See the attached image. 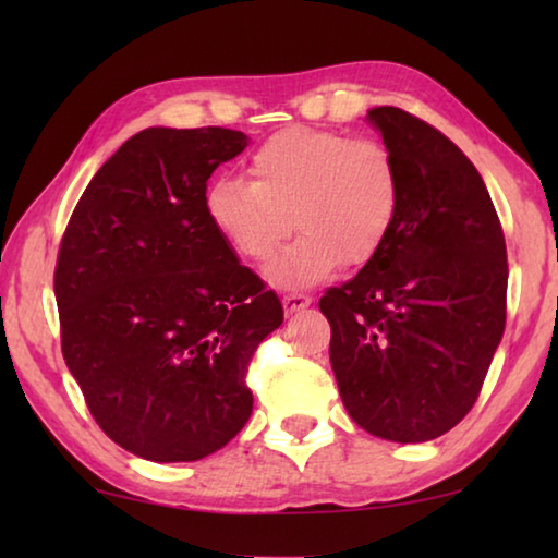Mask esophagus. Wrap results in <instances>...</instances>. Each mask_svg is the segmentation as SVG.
<instances>
[{"instance_id": "34e87169", "label": "esophagus", "mask_w": 558, "mask_h": 558, "mask_svg": "<svg viewBox=\"0 0 558 558\" xmlns=\"http://www.w3.org/2000/svg\"><path fill=\"white\" fill-rule=\"evenodd\" d=\"M310 305H313V298L302 295V292H288V295L282 298V310H286V315L300 313V310H305Z\"/></svg>"}]
</instances>
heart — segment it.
<instances>
[{
    "mask_svg": "<svg viewBox=\"0 0 558 558\" xmlns=\"http://www.w3.org/2000/svg\"><path fill=\"white\" fill-rule=\"evenodd\" d=\"M248 179L219 177L206 189V216L221 239L266 263L302 231L268 270L282 290L313 288L342 266H364L389 241L401 209L393 155L369 137L288 128L251 155Z\"/></svg>",
    "mask_w": 558,
    "mask_h": 558,
    "instance_id": "heart-1",
    "label": "heart"
}]
</instances>
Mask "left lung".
Wrapping results in <instances>:
<instances>
[{
    "label": "left lung",
    "instance_id": "1",
    "mask_svg": "<svg viewBox=\"0 0 558 558\" xmlns=\"http://www.w3.org/2000/svg\"><path fill=\"white\" fill-rule=\"evenodd\" d=\"M366 120L399 167L401 209L379 256L319 310L356 426L426 442L465 418L502 339L505 233L483 177L442 132L391 106Z\"/></svg>",
    "mask_w": 558,
    "mask_h": 558
}]
</instances>
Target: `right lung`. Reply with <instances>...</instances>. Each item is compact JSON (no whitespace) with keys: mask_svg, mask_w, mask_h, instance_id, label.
I'll return each mask as SVG.
<instances>
[{"mask_svg":"<svg viewBox=\"0 0 558 558\" xmlns=\"http://www.w3.org/2000/svg\"><path fill=\"white\" fill-rule=\"evenodd\" d=\"M226 128H147L83 192L56 263L65 366L110 440L153 462L221 450L253 411L251 354L282 305L206 216Z\"/></svg>","mask_w":558,"mask_h":558,"instance_id":"1","label":"right lung"}]
</instances>
